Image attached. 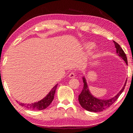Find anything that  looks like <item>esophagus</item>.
<instances>
[{
    "label": "esophagus",
    "instance_id": "1",
    "mask_svg": "<svg viewBox=\"0 0 133 133\" xmlns=\"http://www.w3.org/2000/svg\"><path fill=\"white\" fill-rule=\"evenodd\" d=\"M69 77L70 78H74L75 77V73L74 71H71V73H70Z\"/></svg>",
    "mask_w": 133,
    "mask_h": 133
}]
</instances>
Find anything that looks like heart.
<instances>
[{"mask_svg":"<svg viewBox=\"0 0 133 133\" xmlns=\"http://www.w3.org/2000/svg\"><path fill=\"white\" fill-rule=\"evenodd\" d=\"M94 48V45L93 43H92L88 42L84 44V49L87 51H89H89H91L93 50Z\"/></svg>","mask_w":133,"mask_h":133,"instance_id":"heart-1","label":"heart"}]
</instances>
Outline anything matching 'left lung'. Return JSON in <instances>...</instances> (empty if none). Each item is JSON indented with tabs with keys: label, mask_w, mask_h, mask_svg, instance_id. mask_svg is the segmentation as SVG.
I'll return each instance as SVG.
<instances>
[{
	"label": "left lung",
	"mask_w": 133,
	"mask_h": 133,
	"mask_svg": "<svg viewBox=\"0 0 133 133\" xmlns=\"http://www.w3.org/2000/svg\"><path fill=\"white\" fill-rule=\"evenodd\" d=\"M114 44L115 45L116 49V52L117 55L121 57L124 60L126 64H127V58L126 56L125 53L123 51L122 48H121L120 45L117 43L113 41ZM83 83H84V86L81 93L78 96V101L79 103L83 109H85L87 111H93V112H100L103 110L108 109L113 103L117 100L118 97L120 96V94L123 93L124 89L125 88V86L127 83V80L125 83V84L121 89V90L113 98L109 100H100L96 97H94L91 95L89 91L88 87H87L86 82H85V78L83 77Z\"/></svg>",
	"instance_id": "8db88e82"
}]
</instances>
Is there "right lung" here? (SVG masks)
I'll return each mask as SVG.
<instances>
[{
  "label": "right lung",
  "mask_w": 133,
  "mask_h": 133,
  "mask_svg": "<svg viewBox=\"0 0 133 133\" xmlns=\"http://www.w3.org/2000/svg\"><path fill=\"white\" fill-rule=\"evenodd\" d=\"M56 88H57V85H56L53 87L48 95L45 97L43 99H42V100L39 101V102L31 103V104H23V103H21L20 105L31 110H42L46 109L51 104V103L53 100L54 96H55Z\"/></svg>",
  "instance_id": "obj_1"
}]
</instances>
